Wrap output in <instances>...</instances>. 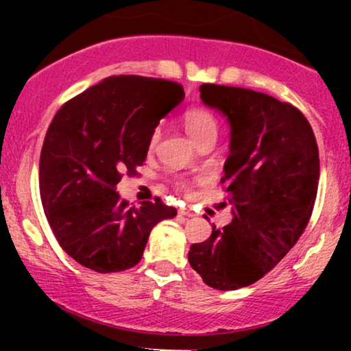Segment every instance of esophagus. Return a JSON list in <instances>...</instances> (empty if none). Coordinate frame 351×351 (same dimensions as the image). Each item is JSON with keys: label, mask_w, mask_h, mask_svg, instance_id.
Listing matches in <instances>:
<instances>
[{"label": "esophagus", "mask_w": 351, "mask_h": 351, "mask_svg": "<svg viewBox=\"0 0 351 351\" xmlns=\"http://www.w3.org/2000/svg\"><path fill=\"white\" fill-rule=\"evenodd\" d=\"M178 215L180 216H186V217H193V216H195V213L189 211V209H186V208H181L178 211Z\"/></svg>", "instance_id": "1"}]
</instances>
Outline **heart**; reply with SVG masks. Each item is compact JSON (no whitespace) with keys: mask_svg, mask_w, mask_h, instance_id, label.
Listing matches in <instances>:
<instances>
[{"mask_svg":"<svg viewBox=\"0 0 351 351\" xmlns=\"http://www.w3.org/2000/svg\"><path fill=\"white\" fill-rule=\"evenodd\" d=\"M183 125L186 132L195 140L196 145H204L208 142H216L217 135H219V122L217 117L213 114L206 107L195 106L189 107L183 114ZM162 138V128L155 127L152 130L150 138H148V147L155 148ZM178 186L186 189L188 184L184 180L178 181Z\"/></svg>","mask_w":351,"mask_h":351,"instance_id":"b5f03b06","label":"heart"}]
</instances>
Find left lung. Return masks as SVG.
<instances>
[{"instance_id":"1","label":"left lung","mask_w":351,"mask_h":351,"mask_svg":"<svg viewBox=\"0 0 351 351\" xmlns=\"http://www.w3.org/2000/svg\"><path fill=\"white\" fill-rule=\"evenodd\" d=\"M201 100L228 117L229 156L221 183L231 224L188 252L191 267L217 291L247 287L280 263L307 228L320 160L315 135L297 107L263 92L203 84ZM226 204V201H224Z\"/></svg>"}]
</instances>
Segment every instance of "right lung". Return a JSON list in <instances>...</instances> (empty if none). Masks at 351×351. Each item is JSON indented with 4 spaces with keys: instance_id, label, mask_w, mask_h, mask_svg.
Masks as SVG:
<instances>
[{
    "instance_id": "right-lung-1",
    "label": "right lung",
    "mask_w": 351,
    "mask_h": 351,
    "mask_svg": "<svg viewBox=\"0 0 351 351\" xmlns=\"http://www.w3.org/2000/svg\"><path fill=\"white\" fill-rule=\"evenodd\" d=\"M184 99L183 86L112 75L54 115L39 160L44 213L60 247L84 267L120 272L140 263L153 226L176 216L160 198L130 206L115 186L136 175L153 128Z\"/></svg>"
}]
</instances>
